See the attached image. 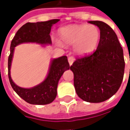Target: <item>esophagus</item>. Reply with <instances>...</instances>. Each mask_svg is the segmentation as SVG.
<instances>
[{"label": "esophagus", "instance_id": "esophagus-1", "mask_svg": "<svg viewBox=\"0 0 130 130\" xmlns=\"http://www.w3.org/2000/svg\"><path fill=\"white\" fill-rule=\"evenodd\" d=\"M68 61H69V63L70 66L72 65L73 62L74 61V58L72 57V56H69V57L68 58Z\"/></svg>", "mask_w": 130, "mask_h": 130}]
</instances>
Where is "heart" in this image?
<instances>
[{"instance_id": "b5f03b06", "label": "heart", "mask_w": 130, "mask_h": 130, "mask_svg": "<svg viewBox=\"0 0 130 130\" xmlns=\"http://www.w3.org/2000/svg\"><path fill=\"white\" fill-rule=\"evenodd\" d=\"M61 43L73 45V51L78 56L92 53L100 40V30L93 24H71L58 29Z\"/></svg>"}]
</instances>
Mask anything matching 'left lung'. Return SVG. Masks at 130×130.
Listing matches in <instances>:
<instances>
[{
    "label": "left lung",
    "mask_w": 130,
    "mask_h": 130,
    "mask_svg": "<svg viewBox=\"0 0 130 130\" xmlns=\"http://www.w3.org/2000/svg\"><path fill=\"white\" fill-rule=\"evenodd\" d=\"M100 29V41L92 54L77 58L70 67L77 95L89 103L112 97L121 86L125 63L123 49L112 28L101 21H89Z\"/></svg>",
    "instance_id": "obj_1"
}]
</instances>
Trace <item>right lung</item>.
<instances>
[{"label": "right lung", "instance_id": "obj_1", "mask_svg": "<svg viewBox=\"0 0 130 130\" xmlns=\"http://www.w3.org/2000/svg\"><path fill=\"white\" fill-rule=\"evenodd\" d=\"M59 19H52L47 22H38L36 23H26L16 33L13 38L10 55L8 61V78L13 90L26 102L34 105H45L52 103L57 95L58 81L63 72L69 69V63L67 57L53 58L50 63V67L46 78L39 85L31 87L24 88L17 85L13 82L11 77V67L15 47L22 43H33L40 45H51L50 33L53 24L57 23Z\"/></svg>", "mask_w": 130, "mask_h": 130}]
</instances>
